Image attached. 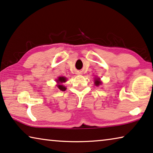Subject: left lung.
<instances>
[{
	"label": "left lung",
	"instance_id": "8db88e82",
	"mask_svg": "<svg viewBox=\"0 0 153 153\" xmlns=\"http://www.w3.org/2000/svg\"><path fill=\"white\" fill-rule=\"evenodd\" d=\"M102 82L100 80V78H95V86H100L101 85Z\"/></svg>",
	"mask_w": 153,
	"mask_h": 153
}]
</instances>
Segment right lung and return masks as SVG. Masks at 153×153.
Returning a JSON list of instances; mask_svg holds the SVG:
<instances>
[{
  "label": "right lung",
  "mask_w": 153,
  "mask_h": 153,
  "mask_svg": "<svg viewBox=\"0 0 153 153\" xmlns=\"http://www.w3.org/2000/svg\"><path fill=\"white\" fill-rule=\"evenodd\" d=\"M56 82H57V83H58V84H57V86H58V88L60 91H65L66 89H67V88H66L64 85H62V83L67 82V77H59L58 78L56 79Z\"/></svg>",
  "instance_id": "add662e5"
}]
</instances>
